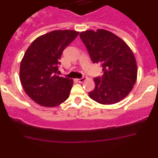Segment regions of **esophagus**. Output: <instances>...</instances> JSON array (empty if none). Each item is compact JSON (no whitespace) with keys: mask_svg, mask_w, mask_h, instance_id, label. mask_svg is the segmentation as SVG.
<instances>
[{"mask_svg":"<svg viewBox=\"0 0 158 158\" xmlns=\"http://www.w3.org/2000/svg\"><path fill=\"white\" fill-rule=\"evenodd\" d=\"M85 80H86V78L85 77H83L79 78V79H77V81L78 82H81H81H84Z\"/></svg>","mask_w":158,"mask_h":158,"instance_id":"34e87169","label":"esophagus"}]
</instances>
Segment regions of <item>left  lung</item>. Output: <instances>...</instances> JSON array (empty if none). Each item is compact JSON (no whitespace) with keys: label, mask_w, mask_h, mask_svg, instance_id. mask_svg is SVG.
<instances>
[{"label":"left lung","mask_w":158,"mask_h":158,"mask_svg":"<svg viewBox=\"0 0 158 158\" xmlns=\"http://www.w3.org/2000/svg\"><path fill=\"white\" fill-rule=\"evenodd\" d=\"M93 63H100L103 73L94 78L95 89L89 97L102 104H113L124 99L137 79L135 55L127 43L108 31L98 29L81 32Z\"/></svg>","instance_id":"8db88e82"}]
</instances>
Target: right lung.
Returning a JSON list of instances; mask_svg holds the SVG:
<instances>
[{
	"label": "right lung",
	"mask_w": 158,
	"mask_h": 158,
	"mask_svg": "<svg viewBox=\"0 0 158 158\" xmlns=\"http://www.w3.org/2000/svg\"><path fill=\"white\" fill-rule=\"evenodd\" d=\"M79 32L53 31L37 38L25 52L19 78L27 96L44 107H55L68 99L73 80L58 75L62 54Z\"/></svg>",
	"instance_id": "add662e5"
}]
</instances>
